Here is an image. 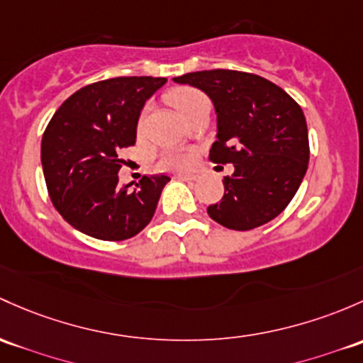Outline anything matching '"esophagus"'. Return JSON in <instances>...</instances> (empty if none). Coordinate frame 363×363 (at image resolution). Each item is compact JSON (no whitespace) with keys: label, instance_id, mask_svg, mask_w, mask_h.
Here are the masks:
<instances>
[{"label":"esophagus","instance_id":"esophagus-1","mask_svg":"<svg viewBox=\"0 0 363 363\" xmlns=\"http://www.w3.org/2000/svg\"><path fill=\"white\" fill-rule=\"evenodd\" d=\"M175 177L181 179V181H186V182H193V181H196V179H198L196 175H193V174H177Z\"/></svg>","mask_w":363,"mask_h":363}]
</instances>
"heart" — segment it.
Returning <instances> with one entry per match:
<instances>
[{
    "mask_svg": "<svg viewBox=\"0 0 363 363\" xmlns=\"http://www.w3.org/2000/svg\"><path fill=\"white\" fill-rule=\"evenodd\" d=\"M165 99L182 118L188 116L196 106L208 102L207 95L201 90L193 89V86H175V89L167 91ZM144 114L146 111L140 114L139 127H143L144 123ZM193 162L194 152L191 150H167L160 155L156 165L162 170H188L193 165Z\"/></svg>",
    "mask_w": 363,
    "mask_h": 363,
    "instance_id": "1",
    "label": "heart"
}]
</instances>
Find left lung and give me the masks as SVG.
<instances>
[{
  "instance_id": "left-lung-1",
  "label": "left lung",
  "mask_w": 363,
  "mask_h": 363,
  "mask_svg": "<svg viewBox=\"0 0 363 363\" xmlns=\"http://www.w3.org/2000/svg\"><path fill=\"white\" fill-rule=\"evenodd\" d=\"M203 90L217 113V140L208 160L233 163L223 200L207 208L220 226L249 231L285 211L310 162L303 109L284 89L257 74L231 69L174 78Z\"/></svg>"
}]
</instances>
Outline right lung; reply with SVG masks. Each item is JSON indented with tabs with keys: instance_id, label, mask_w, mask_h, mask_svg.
Wrapping results in <instances>:
<instances>
[{
	"instance_id": "obj_1",
	"label": "right lung",
	"mask_w": 363,
	"mask_h": 363,
	"mask_svg": "<svg viewBox=\"0 0 363 363\" xmlns=\"http://www.w3.org/2000/svg\"><path fill=\"white\" fill-rule=\"evenodd\" d=\"M167 78L120 76L83 86L53 114L41 139V165L53 207L85 235L121 242L150 224L170 177L120 184V150L135 144L144 102Z\"/></svg>"
}]
</instances>
